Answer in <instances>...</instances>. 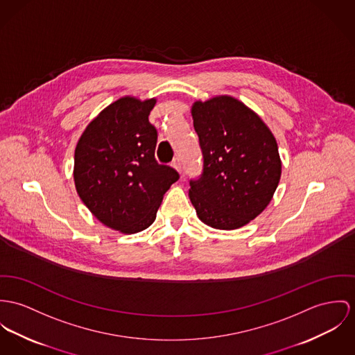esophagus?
<instances>
[{
    "label": "esophagus",
    "instance_id": "esophagus-1",
    "mask_svg": "<svg viewBox=\"0 0 355 355\" xmlns=\"http://www.w3.org/2000/svg\"><path fill=\"white\" fill-rule=\"evenodd\" d=\"M171 166L181 174L182 173V167H181V159L180 158H175L174 161H173V164H171Z\"/></svg>",
    "mask_w": 355,
    "mask_h": 355
}]
</instances>
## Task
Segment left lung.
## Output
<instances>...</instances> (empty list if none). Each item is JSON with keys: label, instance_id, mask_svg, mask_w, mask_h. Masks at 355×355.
I'll return each mask as SVG.
<instances>
[{"label": "left lung", "instance_id": "8db88e82", "mask_svg": "<svg viewBox=\"0 0 355 355\" xmlns=\"http://www.w3.org/2000/svg\"><path fill=\"white\" fill-rule=\"evenodd\" d=\"M204 166L189 198L198 218L216 230H236L263 212L281 178L277 140L263 120L231 96L191 105Z\"/></svg>", "mask_w": 355, "mask_h": 355}]
</instances>
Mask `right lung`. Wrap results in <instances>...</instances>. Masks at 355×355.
<instances>
[{
	"label": "right lung",
	"mask_w": 355,
	"mask_h": 355,
	"mask_svg": "<svg viewBox=\"0 0 355 355\" xmlns=\"http://www.w3.org/2000/svg\"><path fill=\"white\" fill-rule=\"evenodd\" d=\"M157 98L125 96L94 117L76 147L74 184L104 225L137 234L157 218L164 194L180 178L155 159L158 134L148 121Z\"/></svg>",
	"instance_id": "add662e5"
}]
</instances>
